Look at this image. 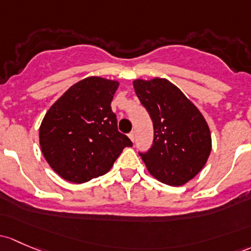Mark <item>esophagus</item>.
<instances>
[{
	"label": "esophagus",
	"instance_id": "esophagus-1",
	"mask_svg": "<svg viewBox=\"0 0 251 251\" xmlns=\"http://www.w3.org/2000/svg\"><path fill=\"white\" fill-rule=\"evenodd\" d=\"M128 137H130L131 141L134 142V132H130V133H128Z\"/></svg>",
	"mask_w": 251,
	"mask_h": 251
}]
</instances>
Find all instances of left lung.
<instances>
[{
    "label": "left lung",
    "mask_w": 251,
    "mask_h": 251,
    "mask_svg": "<svg viewBox=\"0 0 251 251\" xmlns=\"http://www.w3.org/2000/svg\"><path fill=\"white\" fill-rule=\"evenodd\" d=\"M133 88L154 125V142L147 152H139L142 160L157 180L184 185L201 172L212 151L207 121L167 79H136Z\"/></svg>",
    "instance_id": "obj_1"
}]
</instances>
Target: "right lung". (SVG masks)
Listing matches in <instances>:
<instances>
[{
  "mask_svg": "<svg viewBox=\"0 0 251 251\" xmlns=\"http://www.w3.org/2000/svg\"><path fill=\"white\" fill-rule=\"evenodd\" d=\"M119 83L88 77L55 102L39 127V144L50 167L65 180L81 184L103 176L124 148L132 147L118 131L113 96Z\"/></svg>",
  "mask_w": 251,
  "mask_h": 251,
  "instance_id": "obj_1",
  "label": "right lung"
}]
</instances>
